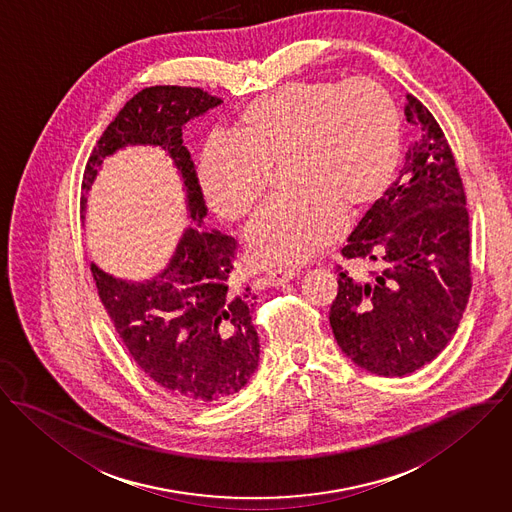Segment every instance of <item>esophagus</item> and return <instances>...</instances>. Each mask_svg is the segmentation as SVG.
Instances as JSON below:
<instances>
[{
  "label": "esophagus",
  "mask_w": 512,
  "mask_h": 512,
  "mask_svg": "<svg viewBox=\"0 0 512 512\" xmlns=\"http://www.w3.org/2000/svg\"><path fill=\"white\" fill-rule=\"evenodd\" d=\"M297 275H299V269H273L265 273L263 281L267 287H283L285 283L293 281Z\"/></svg>",
  "instance_id": "obj_1"
}]
</instances>
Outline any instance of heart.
<instances>
[{"mask_svg": "<svg viewBox=\"0 0 512 512\" xmlns=\"http://www.w3.org/2000/svg\"><path fill=\"white\" fill-rule=\"evenodd\" d=\"M400 160L402 114L386 87L303 81L245 104L229 136L205 142L196 176L209 209L235 221L283 166L291 194L263 205L245 239L257 263L297 265L344 231V208L362 213L386 194Z\"/></svg>", "mask_w": 512, "mask_h": 512, "instance_id": "1", "label": "heart"}]
</instances>
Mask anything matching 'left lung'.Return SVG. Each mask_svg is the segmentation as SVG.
Returning a JSON list of instances; mask_svg holds the SVG:
<instances>
[{
    "label": "left lung",
    "instance_id": "left-lung-1",
    "mask_svg": "<svg viewBox=\"0 0 512 512\" xmlns=\"http://www.w3.org/2000/svg\"><path fill=\"white\" fill-rule=\"evenodd\" d=\"M406 99L419 138L342 249L384 269L366 281L340 273L328 316L342 352L386 378L429 364L453 338L471 293L469 213L455 158L433 114Z\"/></svg>",
    "mask_w": 512,
    "mask_h": 512
}]
</instances>
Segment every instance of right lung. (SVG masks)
I'll return each mask as SVG.
<instances>
[{
    "label": "right lung",
    "mask_w": 512,
    "mask_h": 512,
    "mask_svg": "<svg viewBox=\"0 0 512 512\" xmlns=\"http://www.w3.org/2000/svg\"><path fill=\"white\" fill-rule=\"evenodd\" d=\"M223 103L194 87H148L106 126L83 178L87 194L104 158L126 146L160 148L182 178L190 227L168 265L146 281H128L91 263L104 308L134 362L176 398L205 406L237 394L259 366V336L251 322L257 297L233 285L237 243L205 229L204 196L184 126Z\"/></svg>",
    "instance_id": "1"
}]
</instances>
